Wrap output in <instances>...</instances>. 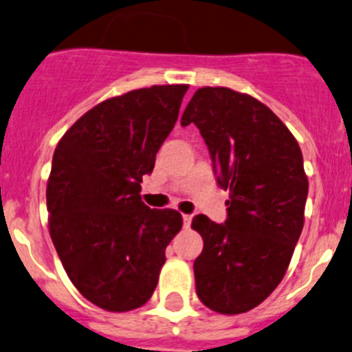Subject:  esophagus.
Listing matches in <instances>:
<instances>
[{
    "label": "esophagus",
    "instance_id": "esophagus-1",
    "mask_svg": "<svg viewBox=\"0 0 352 352\" xmlns=\"http://www.w3.org/2000/svg\"><path fill=\"white\" fill-rule=\"evenodd\" d=\"M191 219H193V217H191V215H183V223H184V227H190Z\"/></svg>",
    "mask_w": 352,
    "mask_h": 352
}]
</instances>
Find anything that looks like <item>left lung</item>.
<instances>
[{
  "label": "left lung",
  "mask_w": 352,
  "mask_h": 352,
  "mask_svg": "<svg viewBox=\"0 0 352 352\" xmlns=\"http://www.w3.org/2000/svg\"><path fill=\"white\" fill-rule=\"evenodd\" d=\"M195 123L208 147L227 220L197 215V295L219 314H244L283 280L303 229L309 179L298 142L261 101L229 88H200L181 125Z\"/></svg>",
  "instance_id": "left-lung-1"
}]
</instances>
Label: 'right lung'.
Listing matches in <instances>:
<instances>
[{"mask_svg":"<svg viewBox=\"0 0 352 352\" xmlns=\"http://www.w3.org/2000/svg\"><path fill=\"white\" fill-rule=\"evenodd\" d=\"M186 91L168 85L110 98L82 115L54 152L50 237L72 285L103 310L129 311L151 298L166 248L183 226L176 210L140 200V183Z\"/></svg>","mask_w":352,"mask_h":352,"instance_id":"right-lung-1","label":"right lung"}]
</instances>
